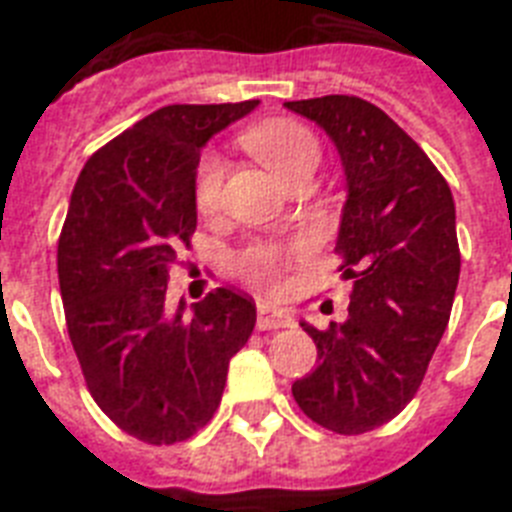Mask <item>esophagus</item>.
<instances>
[{
  "label": "esophagus",
  "instance_id": "obj_1",
  "mask_svg": "<svg viewBox=\"0 0 512 512\" xmlns=\"http://www.w3.org/2000/svg\"><path fill=\"white\" fill-rule=\"evenodd\" d=\"M289 324H292V319L284 311H279V308H273L268 303L257 305V329L268 332V329H284Z\"/></svg>",
  "mask_w": 512,
  "mask_h": 512
}]
</instances>
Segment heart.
<instances>
[{
	"label": "heart",
	"instance_id": "b5f03b06",
	"mask_svg": "<svg viewBox=\"0 0 512 512\" xmlns=\"http://www.w3.org/2000/svg\"><path fill=\"white\" fill-rule=\"evenodd\" d=\"M241 146L273 172V175L292 183L305 172H313L321 156L319 138L305 124L295 119H265L241 132ZM225 180V159L217 151H207L199 159L196 177H193V201L201 212H212L220 204ZM311 255L308 239H257L236 252L233 273L247 287L273 295L284 287L287 271L292 265L303 263Z\"/></svg>",
	"mask_w": 512,
	"mask_h": 512
}]
</instances>
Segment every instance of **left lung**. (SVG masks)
<instances>
[{"instance_id": "8db88e82", "label": "left lung", "mask_w": 512, "mask_h": 512, "mask_svg": "<svg viewBox=\"0 0 512 512\" xmlns=\"http://www.w3.org/2000/svg\"><path fill=\"white\" fill-rule=\"evenodd\" d=\"M335 140L348 177L337 257L353 279L348 319L303 324L319 366L292 385L316 425L361 436L420 390L452 313L460 244L449 183L382 108L356 95L289 100Z\"/></svg>"}]
</instances>
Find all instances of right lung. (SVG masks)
<instances>
[{
    "label": "right lung",
    "instance_id": "add662e5",
    "mask_svg": "<svg viewBox=\"0 0 512 512\" xmlns=\"http://www.w3.org/2000/svg\"><path fill=\"white\" fill-rule=\"evenodd\" d=\"M255 106L159 108L98 148L71 193L58 239L68 337L95 404L146 444H177L212 420L228 361L255 329L252 297L233 287L193 316L167 308L196 231L199 148Z\"/></svg>",
    "mask_w": 512,
    "mask_h": 512
}]
</instances>
